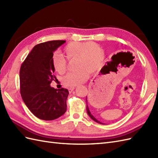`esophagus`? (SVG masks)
<instances>
[{"label":"esophagus","mask_w":158,"mask_h":158,"mask_svg":"<svg viewBox=\"0 0 158 158\" xmlns=\"http://www.w3.org/2000/svg\"><path fill=\"white\" fill-rule=\"evenodd\" d=\"M75 87H70V88H69V92L70 93V92H72L74 89H75Z\"/></svg>","instance_id":"esophagus-1"}]
</instances>
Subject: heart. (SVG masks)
I'll return each mask as SVG.
<instances>
[{
    "label": "heart",
    "instance_id": "obj_1",
    "mask_svg": "<svg viewBox=\"0 0 158 158\" xmlns=\"http://www.w3.org/2000/svg\"><path fill=\"white\" fill-rule=\"evenodd\" d=\"M64 56L69 60L75 58L77 70L69 73L62 79L66 86L74 87L81 84L88 78L89 73L97 71L101 66L105 53L98 43L93 41H73L68 43L63 49ZM53 68L60 74L66 72L67 62L64 57L55 53L52 58Z\"/></svg>",
    "mask_w": 158,
    "mask_h": 158
}]
</instances>
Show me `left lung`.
Returning a JSON list of instances; mask_svg holds the SVG:
<instances>
[{
	"label": "left lung",
	"instance_id": "left-lung-1",
	"mask_svg": "<svg viewBox=\"0 0 158 158\" xmlns=\"http://www.w3.org/2000/svg\"><path fill=\"white\" fill-rule=\"evenodd\" d=\"M115 60H113V59H112V61H110V62H107V65H105V66H104L103 69H112V67H113L114 65H115ZM86 101H87V97H86ZM86 109H87V113H88L89 116L90 117V118H91L92 119H93L94 121H95V122H97V123H100V124L102 123L101 122H99L98 120H97V119L95 118V117L92 115V113H90V111H89V107H88V105H87V106H86ZM102 124H103V123H102Z\"/></svg>",
	"mask_w": 158,
	"mask_h": 158
}]
</instances>
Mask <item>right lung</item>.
<instances>
[{
	"label": "right lung",
	"mask_w": 158,
	"mask_h": 158,
	"mask_svg": "<svg viewBox=\"0 0 158 158\" xmlns=\"http://www.w3.org/2000/svg\"><path fill=\"white\" fill-rule=\"evenodd\" d=\"M65 42L58 40L35 45L20 67L22 98L33 115L40 119H56L66 110L68 89L50 86L56 78L52 64L53 52Z\"/></svg>",
	"instance_id": "add662e5"
}]
</instances>
